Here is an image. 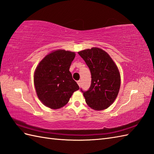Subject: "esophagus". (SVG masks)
Wrapping results in <instances>:
<instances>
[{
	"instance_id": "obj_1",
	"label": "esophagus",
	"mask_w": 154,
	"mask_h": 154,
	"mask_svg": "<svg viewBox=\"0 0 154 154\" xmlns=\"http://www.w3.org/2000/svg\"><path fill=\"white\" fill-rule=\"evenodd\" d=\"M77 84L79 85V86H81V81L80 80H79V81H77Z\"/></svg>"
}]
</instances>
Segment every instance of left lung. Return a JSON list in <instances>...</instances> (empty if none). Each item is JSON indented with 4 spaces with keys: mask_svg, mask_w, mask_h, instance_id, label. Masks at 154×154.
<instances>
[{
    "mask_svg": "<svg viewBox=\"0 0 154 154\" xmlns=\"http://www.w3.org/2000/svg\"><path fill=\"white\" fill-rule=\"evenodd\" d=\"M91 73V85L83 92L86 103L95 110L108 108L119 93L121 77L119 69L108 53L94 47L78 52Z\"/></svg>",
    "mask_w": 154,
    "mask_h": 154,
    "instance_id": "8db88e82",
    "label": "left lung"
}]
</instances>
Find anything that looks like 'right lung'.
Returning a JSON list of instances; mask_svg holds the SVG:
<instances>
[{
	"mask_svg": "<svg viewBox=\"0 0 154 154\" xmlns=\"http://www.w3.org/2000/svg\"><path fill=\"white\" fill-rule=\"evenodd\" d=\"M75 57L73 52L57 50L38 63L34 73V85L39 100L51 109H59L79 89L69 67Z\"/></svg>",
	"mask_w": 154,
	"mask_h": 154,
	"instance_id": "right-lung-1",
	"label": "right lung"
}]
</instances>
